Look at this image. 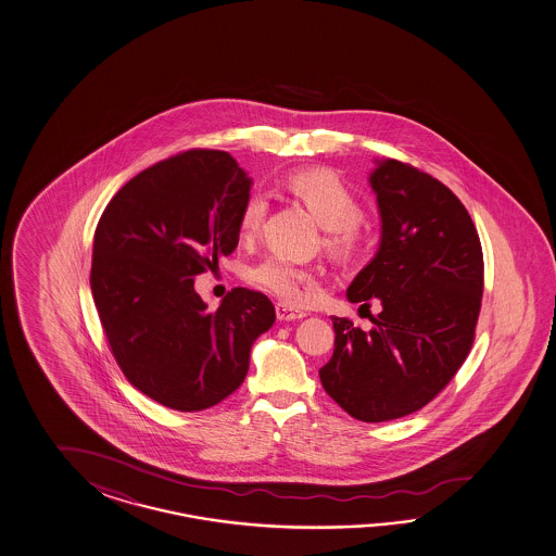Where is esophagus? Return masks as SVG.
<instances>
[{
    "label": "esophagus",
    "instance_id": "obj_1",
    "mask_svg": "<svg viewBox=\"0 0 556 556\" xmlns=\"http://www.w3.org/2000/svg\"><path fill=\"white\" fill-rule=\"evenodd\" d=\"M275 313H277V318L279 320H283V323H291V320H299V318H303V311H294L291 306H287L285 303L275 304Z\"/></svg>",
    "mask_w": 556,
    "mask_h": 556
}]
</instances>
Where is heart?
<instances>
[{
	"mask_svg": "<svg viewBox=\"0 0 556 556\" xmlns=\"http://www.w3.org/2000/svg\"><path fill=\"white\" fill-rule=\"evenodd\" d=\"M287 187L303 200L316 220L325 226L326 245L336 253L356 250L362 241L359 218L362 204L354 190L342 178L325 168H301L287 178ZM269 202L262 192L245 200L240 212L241 238L252 240L262 228ZM250 281L267 293L279 296L285 303L301 306L315 289V273L283 255H267L250 269Z\"/></svg>",
	"mask_w": 556,
	"mask_h": 556,
	"instance_id": "heart-1",
	"label": "heart"
}]
</instances>
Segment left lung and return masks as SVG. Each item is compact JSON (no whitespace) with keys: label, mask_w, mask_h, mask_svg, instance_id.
<instances>
[{"label":"left lung","mask_w":556,"mask_h":556,"mask_svg":"<svg viewBox=\"0 0 556 556\" xmlns=\"http://www.w3.org/2000/svg\"><path fill=\"white\" fill-rule=\"evenodd\" d=\"M383 222L381 245L348 299L381 313L371 330L332 316L334 354L318 376L364 422L407 417L451 383L470 354L482 308L483 253L458 197L439 178L389 159L369 178Z\"/></svg>","instance_id":"left-lung-1"}]
</instances>
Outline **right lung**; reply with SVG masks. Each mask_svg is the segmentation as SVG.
<instances>
[{
    "mask_svg": "<svg viewBox=\"0 0 556 556\" xmlns=\"http://www.w3.org/2000/svg\"><path fill=\"white\" fill-rule=\"evenodd\" d=\"M252 180L218 149H189L131 178L94 231L90 289L127 381L168 409H208L240 388L275 306L243 287L216 311L194 277L240 240Z\"/></svg>",
    "mask_w": 556,
    "mask_h": 556,
    "instance_id": "1",
    "label": "right lung"
}]
</instances>
